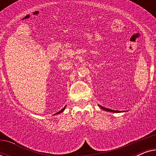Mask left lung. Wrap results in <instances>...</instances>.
<instances>
[{
  "mask_svg": "<svg viewBox=\"0 0 156 156\" xmlns=\"http://www.w3.org/2000/svg\"><path fill=\"white\" fill-rule=\"evenodd\" d=\"M100 108H101V109L104 110V111H107V112H112V113H119V112H119V111H115V110L109 109V108H105V107H104V106H100Z\"/></svg>",
  "mask_w": 156,
  "mask_h": 156,
  "instance_id": "left-lung-1",
  "label": "left lung"
}]
</instances>
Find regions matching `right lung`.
<instances>
[{"label":"right lung","mask_w":156,"mask_h":156,"mask_svg":"<svg viewBox=\"0 0 156 156\" xmlns=\"http://www.w3.org/2000/svg\"><path fill=\"white\" fill-rule=\"evenodd\" d=\"M65 107H64L63 108H62V110H60V111H59V112H57V114H60V113H62V112H63V111L64 110H65Z\"/></svg>","instance_id":"add662e5"}]
</instances>
